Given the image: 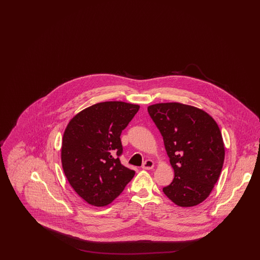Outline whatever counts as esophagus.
Returning <instances> with one entry per match:
<instances>
[{
  "instance_id": "34e87169",
  "label": "esophagus",
  "mask_w": 260,
  "mask_h": 260,
  "mask_svg": "<svg viewBox=\"0 0 260 260\" xmlns=\"http://www.w3.org/2000/svg\"><path fill=\"white\" fill-rule=\"evenodd\" d=\"M154 168V161H152V160H146V161L143 162V165H142V169L143 170H152Z\"/></svg>"
}]
</instances>
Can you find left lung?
Wrapping results in <instances>:
<instances>
[{
    "label": "left lung",
    "mask_w": 260,
    "mask_h": 260,
    "mask_svg": "<svg viewBox=\"0 0 260 260\" xmlns=\"http://www.w3.org/2000/svg\"><path fill=\"white\" fill-rule=\"evenodd\" d=\"M174 171L162 188L178 207H195L210 196L222 170L225 148L218 124L208 113L179 102L148 106Z\"/></svg>",
    "instance_id": "8db88e82"
}]
</instances>
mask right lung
Segmentation results:
<instances>
[{"label":"right lung","instance_id":"add662e5","mask_svg":"<svg viewBox=\"0 0 260 260\" xmlns=\"http://www.w3.org/2000/svg\"><path fill=\"white\" fill-rule=\"evenodd\" d=\"M139 105L105 101L79 112L67 124L62 139L64 174L75 192L94 207H105L120 196L135 171L119 160L120 136Z\"/></svg>","mask_w":260,"mask_h":260}]
</instances>
